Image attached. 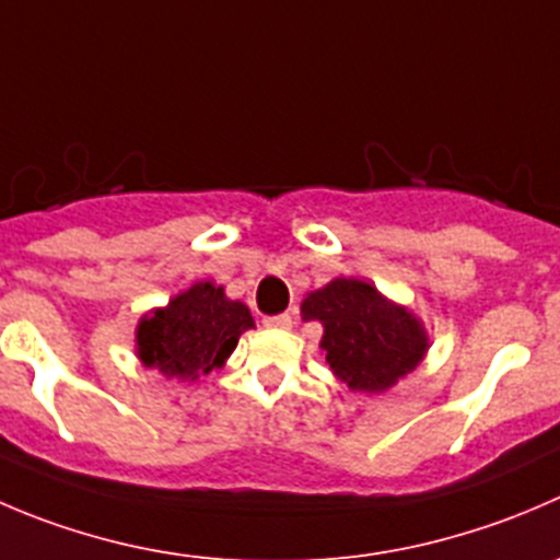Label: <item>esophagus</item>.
I'll use <instances>...</instances> for the list:
<instances>
[{"label": "esophagus", "mask_w": 560, "mask_h": 560, "mask_svg": "<svg viewBox=\"0 0 560 560\" xmlns=\"http://www.w3.org/2000/svg\"><path fill=\"white\" fill-rule=\"evenodd\" d=\"M262 323H265V328H281V330H290L292 328V317H290V314H273V317H265Z\"/></svg>", "instance_id": "1"}]
</instances>
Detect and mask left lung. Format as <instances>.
<instances>
[{"mask_svg":"<svg viewBox=\"0 0 560 560\" xmlns=\"http://www.w3.org/2000/svg\"><path fill=\"white\" fill-rule=\"evenodd\" d=\"M301 314L323 323L319 347L330 372L363 394L388 390L430 350L421 319L361 279H334L308 292Z\"/></svg>","mask_w":560,"mask_h":560,"instance_id":"left-lung-1","label":"left lung"}]
</instances>
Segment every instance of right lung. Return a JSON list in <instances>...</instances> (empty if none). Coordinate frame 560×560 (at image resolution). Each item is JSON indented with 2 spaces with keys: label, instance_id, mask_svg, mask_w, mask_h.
<instances>
[{
  "label": "right lung",
  "instance_id": "obj_1",
  "mask_svg": "<svg viewBox=\"0 0 560 560\" xmlns=\"http://www.w3.org/2000/svg\"><path fill=\"white\" fill-rule=\"evenodd\" d=\"M248 328H254V317L246 303L230 301L224 287L213 281H197L172 298L170 306L139 319L136 355L166 377L197 380L224 366Z\"/></svg>",
  "mask_w": 560,
  "mask_h": 560
}]
</instances>
